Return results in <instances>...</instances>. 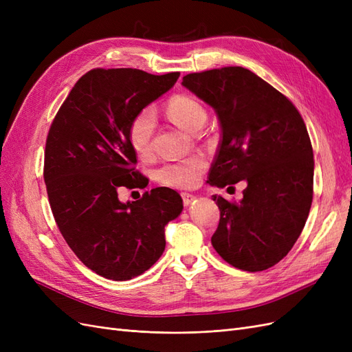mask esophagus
Here are the masks:
<instances>
[{
	"label": "esophagus",
	"instance_id": "1",
	"mask_svg": "<svg viewBox=\"0 0 352 352\" xmlns=\"http://www.w3.org/2000/svg\"><path fill=\"white\" fill-rule=\"evenodd\" d=\"M195 195H192V194H188V192H184L182 194V199H184V204L188 207V206H190L192 204V202L195 201Z\"/></svg>",
	"mask_w": 352,
	"mask_h": 352
}]
</instances>
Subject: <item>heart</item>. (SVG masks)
<instances>
[{
	"instance_id": "heart-1",
	"label": "heart",
	"mask_w": 352,
	"mask_h": 352,
	"mask_svg": "<svg viewBox=\"0 0 352 352\" xmlns=\"http://www.w3.org/2000/svg\"><path fill=\"white\" fill-rule=\"evenodd\" d=\"M167 116L180 129L192 133L207 119L202 104L186 95H176L167 104ZM155 131V114L151 109L138 113L127 131V138L132 150L142 158L151 154L153 135ZM207 167L204 157L192 155L179 162L166 163L157 170L160 184L172 188H192L199 182V177Z\"/></svg>"
}]
</instances>
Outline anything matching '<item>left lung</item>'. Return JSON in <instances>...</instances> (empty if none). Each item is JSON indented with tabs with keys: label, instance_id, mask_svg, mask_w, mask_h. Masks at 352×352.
Segmentation results:
<instances>
[{
	"label": "left lung",
	"instance_id": "1",
	"mask_svg": "<svg viewBox=\"0 0 352 352\" xmlns=\"http://www.w3.org/2000/svg\"><path fill=\"white\" fill-rule=\"evenodd\" d=\"M182 85L220 122L208 184L247 182L239 202L212 197L220 210L212 247L236 269H269L292 250L313 201V148L302 117L285 95L243 67L190 73Z\"/></svg>",
	"mask_w": 352,
	"mask_h": 352
}]
</instances>
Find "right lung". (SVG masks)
I'll return each mask as SVG.
<instances>
[{
    "label": "right lung",
    "instance_id": "1",
    "mask_svg": "<svg viewBox=\"0 0 352 352\" xmlns=\"http://www.w3.org/2000/svg\"><path fill=\"white\" fill-rule=\"evenodd\" d=\"M179 74L94 69L76 82L50 127L44 180L52 214L78 258L105 279L129 280L150 269L166 248L164 226L184 210L170 188L132 202L117 194L146 186L132 167L136 153L127 131Z\"/></svg>",
    "mask_w": 352,
    "mask_h": 352
}]
</instances>
